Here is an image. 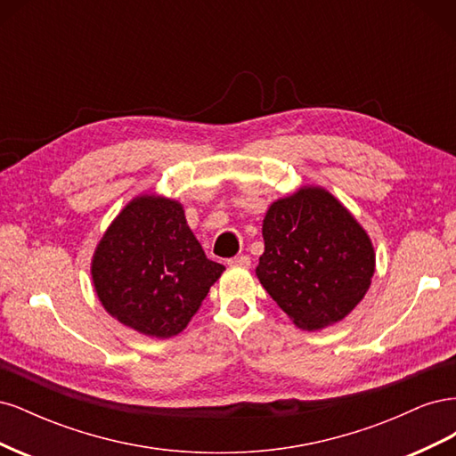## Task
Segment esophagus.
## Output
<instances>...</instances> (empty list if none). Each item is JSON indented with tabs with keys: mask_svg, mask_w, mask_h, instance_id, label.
<instances>
[{
	"mask_svg": "<svg viewBox=\"0 0 456 456\" xmlns=\"http://www.w3.org/2000/svg\"><path fill=\"white\" fill-rule=\"evenodd\" d=\"M251 265V258L247 255H240V256H232L228 258V266H241V268H247Z\"/></svg>",
	"mask_w": 456,
	"mask_h": 456,
	"instance_id": "esophagus-1",
	"label": "esophagus"
}]
</instances>
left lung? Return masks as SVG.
<instances>
[{"instance_id": "8db88e82", "label": "left lung", "mask_w": 456, "mask_h": 456, "mask_svg": "<svg viewBox=\"0 0 456 456\" xmlns=\"http://www.w3.org/2000/svg\"><path fill=\"white\" fill-rule=\"evenodd\" d=\"M265 253L256 275L300 329L344 320L375 273L367 232L335 196L310 186L273 201L262 223Z\"/></svg>"}]
</instances>
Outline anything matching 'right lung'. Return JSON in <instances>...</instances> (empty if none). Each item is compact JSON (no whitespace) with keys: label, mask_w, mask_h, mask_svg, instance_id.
I'll list each match as a JSON object with an SVG mask.
<instances>
[{"label":"right lung","mask_w":456,"mask_h":456,"mask_svg":"<svg viewBox=\"0 0 456 456\" xmlns=\"http://www.w3.org/2000/svg\"><path fill=\"white\" fill-rule=\"evenodd\" d=\"M223 272L205 256L183 205L161 196L134 198L106 230L91 265L104 310L156 338L181 333Z\"/></svg>","instance_id":"1"}]
</instances>
